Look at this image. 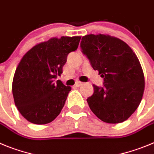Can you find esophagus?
<instances>
[{
  "instance_id": "obj_1",
  "label": "esophagus",
  "mask_w": 154,
  "mask_h": 154,
  "mask_svg": "<svg viewBox=\"0 0 154 154\" xmlns=\"http://www.w3.org/2000/svg\"><path fill=\"white\" fill-rule=\"evenodd\" d=\"M83 83L82 82H80V81H77V82L75 83V84L74 85L76 86V87H80V86L82 85Z\"/></svg>"
}]
</instances>
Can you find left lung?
Instances as JSON below:
<instances>
[{"mask_svg":"<svg viewBox=\"0 0 154 154\" xmlns=\"http://www.w3.org/2000/svg\"><path fill=\"white\" fill-rule=\"evenodd\" d=\"M80 47L104 80L103 87L93 85L94 94L87 99L91 110L108 124L127 120L140 103L145 88L136 54L124 41L108 34L84 36Z\"/></svg>","mask_w":154,"mask_h":154,"instance_id":"left-lung-1","label":"left lung"}]
</instances>
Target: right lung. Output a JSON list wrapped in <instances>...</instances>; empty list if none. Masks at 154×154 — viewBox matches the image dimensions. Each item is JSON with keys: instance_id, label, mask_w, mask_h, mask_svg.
I'll list each match as a JSON object with an SVG mask.
<instances>
[{"instance_id": "obj_1", "label": "right lung", "mask_w": 154, "mask_h": 154, "mask_svg": "<svg viewBox=\"0 0 154 154\" xmlns=\"http://www.w3.org/2000/svg\"><path fill=\"white\" fill-rule=\"evenodd\" d=\"M80 36L52 37L36 44L19 62L12 83L14 100L27 121L46 124L53 121L64 106L71 90L60 80L69 53L77 49Z\"/></svg>"}]
</instances>
